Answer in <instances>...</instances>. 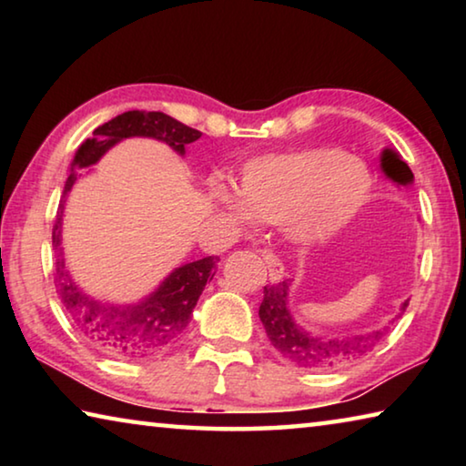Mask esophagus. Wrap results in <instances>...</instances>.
Segmentation results:
<instances>
[{"instance_id":"obj_1","label":"esophagus","mask_w":466,"mask_h":466,"mask_svg":"<svg viewBox=\"0 0 466 466\" xmlns=\"http://www.w3.org/2000/svg\"><path fill=\"white\" fill-rule=\"evenodd\" d=\"M261 257L267 265V269H269V281L271 283H279L283 279V275H286V269H283V263L279 261L278 257L273 255L271 250H261Z\"/></svg>"}]
</instances>
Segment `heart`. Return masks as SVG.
<instances>
[{
	"label": "heart",
	"mask_w": 466,
	"mask_h": 466,
	"mask_svg": "<svg viewBox=\"0 0 466 466\" xmlns=\"http://www.w3.org/2000/svg\"><path fill=\"white\" fill-rule=\"evenodd\" d=\"M372 177L358 157L317 146L252 157L238 188L209 187V201L238 224L286 222L299 242L329 238L360 214Z\"/></svg>",
	"instance_id": "obj_1"
}]
</instances>
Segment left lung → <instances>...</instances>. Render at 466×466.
I'll list each match as a JSON object with an SVG mask.
<instances>
[{"label":"left lung","mask_w":466,"mask_h":466,"mask_svg":"<svg viewBox=\"0 0 466 466\" xmlns=\"http://www.w3.org/2000/svg\"><path fill=\"white\" fill-rule=\"evenodd\" d=\"M380 167L384 175L397 185H411L413 172L407 167L394 149H382ZM289 279L278 283V286L263 288V302L258 306V319H261L265 333L269 337L271 345L283 358L294 361L299 368L310 370H333L341 368L350 361L364 356L372 347L380 341L382 335L389 330H368L358 335H341V337H322L304 330L298 325L289 312ZM407 299L400 304V314L407 309ZM399 314V317H400ZM394 322V320H392Z\"/></svg>","instance_id":"left-lung-1"}]
</instances>
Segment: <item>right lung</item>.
Listing matches in <instances>:
<instances>
[{
    "mask_svg": "<svg viewBox=\"0 0 466 466\" xmlns=\"http://www.w3.org/2000/svg\"><path fill=\"white\" fill-rule=\"evenodd\" d=\"M129 137H149L170 146L178 156H185V146L201 137L197 129L187 127L164 113L127 110L94 129V136L77 147L72 160V172L63 187L57 218L53 226L55 250V288L69 320L80 330L86 341L116 360H141L156 356L183 335L193 317L205 283L214 279L218 257L177 267L152 294L133 304H115L98 299L77 286L69 275L61 247V226L66 197L77 183L82 168L96 164L110 147Z\"/></svg>",
    "mask_w": 466,
    "mask_h": 466,
    "instance_id": "right-lung-1",
    "label": "right lung"
}]
</instances>
